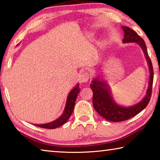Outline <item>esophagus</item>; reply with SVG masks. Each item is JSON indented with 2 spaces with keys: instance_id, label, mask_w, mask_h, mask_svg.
Listing matches in <instances>:
<instances>
[{
  "instance_id": "34e87169",
  "label": "esophagus",
  "mask_w": 160,
  "mask_h": 160,
  "mask_svg": "<svg viewBox=\"0 0 160 160\" xmlns=\"http://www.w3.org/2000/svg\"><path fill=\"white\" fill-rule=\"evenodd\" d=\"M90 75L88 72H82V73L80 75V80L81 82H88L89 78H90Z\"/></svg>"
}]
</instances>
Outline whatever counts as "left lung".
Wrapping results in <instances>:
<instances>
[{
	"label": "left lung",
	"instance_id": "left-lung-1",
	"mask_svg": "<svg viewBox=\"0 0 160 160\" xmlns=\"http://www.w3.org/2000/svg\"><path fill=\"white\" fill-rule=\"evenodd\" d=\"M124 32L123 43L136 42L143 51L145 58L150 67V81L147 91V94L141 102L138 103L131 107H123L118 106L113 102L110 94L109 89L108 88L106 83L100 82L97 79L92 81L90 88L93 92L92 103L93 107L96 112L106 120L113 122H118L128 120L134 117L148 106L152 96V89L154 72L152 61L148 55V49L144 40L132 29L126 26H122Z\"/></svg>",
	"mask_w": 160,
	"mask_h": 160
}]
</instances>
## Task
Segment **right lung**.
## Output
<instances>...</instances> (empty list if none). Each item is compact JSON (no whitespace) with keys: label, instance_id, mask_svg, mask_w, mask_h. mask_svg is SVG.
Masks as SVG:
<instances>
[{"label":"right lung","instance_id":"obj_1","mask_svg":"<svg viewBox=\"0 0 160 160\" xmlns=\"http://www.w3.org/2000/svg\"><path fill=\"white\" fill-rule=\"evenodd\" d=\"M79 92H80L79 85H77L76 87L72 89V91L69 93L68 97L67 98L66 105V107H65L64 112L63 114L61 115V117H59L58 119H56V121H53V122L46 123V124H37L36 126L43 128L53 129V128H58V127L63 125V124L66 123L68 120V118L70 117V116L72 114V111L74 109L75 101H76V98Z\"/></svg>","mask_w":160,"mask_h":160}]
</instances>
